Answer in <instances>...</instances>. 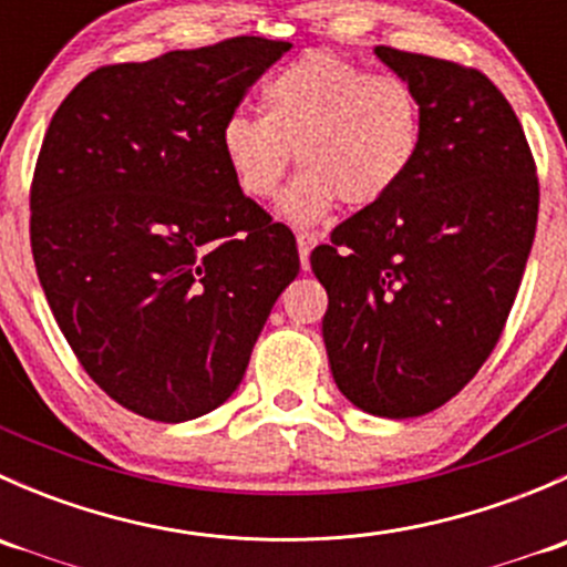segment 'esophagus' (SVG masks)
I'll use <instances>...</instances> for the list:
<instances>
[{
    "mask_svg": "<svg viewBox=\"0 0 567 567\" xmlns=\"http://www.w3.org/2000/svg\"><path fill=\"white\" fill-rule=\"evenodd\" d=\"M296 244H299L301 268L307 271V268H310V251L318 244V236H316V233H299V236H296Z\"/></svg>",
    "mask_w": 567,
    "mask_h": 567,
    "instance_id": "esophagus-1",
    "label": "esophagus"
}]
</instances>
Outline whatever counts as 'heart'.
<instances>
[{"mask_svg": "<svg viewBox=\"0 0 567 567\" xmlns=\"http://www.w3.org/2000/svg\"><path fill=\"white\" fill-rule=\"evenodd\" d=\"M219 145L233 181L251 199H271L299 158L305 169L279 214L307 227L340 199L370 208L390 197L420 156L422 106L403 79L310 51L268 79L262 114L227 117Z\"/></svg>", "mask_w": 567, "mask_h": 567, "instance_id": "1", "label": "heart"}]
</instances>
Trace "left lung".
Here are the masks:
<instances>
[{
  "instance_id": "obj_1",
  "label": "left lung",
  "mask_w": 567,
  "mask_h": 567,
  "mask_svg": "<svg viewBox=\"0 0 567 567\" xmlns=\"http://www.w3.org/2000/svg\"><path fill=\"white\" fill-rule=\"evenodd\" d=\"M375 56L420 99V156L310 262L329 293L337 390L368 414L405 420L455 398L494 351L540 194L522 123L488 76L390 45Z\"/></svg>"
}]
</instances>
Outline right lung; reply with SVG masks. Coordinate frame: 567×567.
Returning <instances> with one entry per match:
<instances>
[{
	"label": "right lung",
	"instance_id": "add662e5",
	"mask_svg": "<svg viewBox=\"0 0 567 567\" xmlns=\"http://www.w3.org/2000/svg\"><path fill=\"white\" fill-rule=\"evenodd\" d=\"M290 43L233 38L90 73L51 117L32 181V255L90 379L134 414L186 422L241 384L293 233L251 203L221 125Z\"/></svg>",
	"mask_w": 567,
	"mask_h": 567
}]
</instances>
